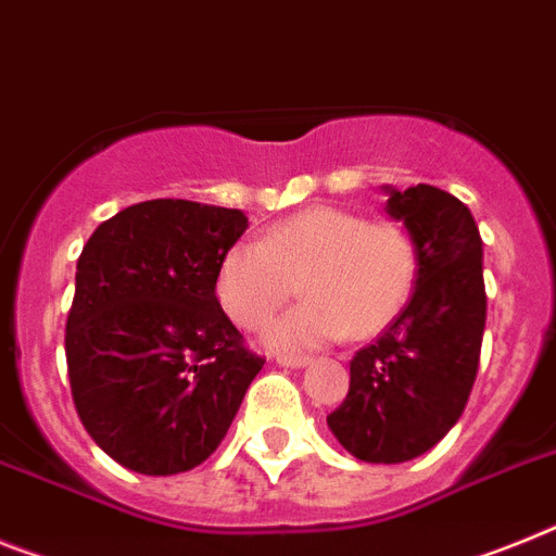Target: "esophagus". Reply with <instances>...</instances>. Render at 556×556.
I'll list each match as a JSON object with an SVG mask.
<instances>
[{
    "label": "esophagus",
    "instance_id": "1",
    "mask_svg": "<svg viewBox=\"0 0 556 556\" xmlns=\"http://www.w3.org/2000/svg\"><path fill=\"white\" fill-rule=\"evenodd\" d=\"M278 363L287 365V368H303V365L312 363V357H306V354H278Z\"/></svg>",
    "mask_w": 556,
    "mask_h": 556
}]
</instances>
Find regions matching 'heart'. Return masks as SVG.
<instances>
[{
	"instance_id": "b5f03b06",
	"label": "heart",
	"mask_w": 556,
	"mask_h": 556,
	"mask_svg": "<svg viewBox=\"0 0 556 556\" xmlns=\"http://www.w3.org/2000/svg\"><path fill=\"white\" fill-rule=\"evenodd\" d=\"M419 275L414 236L393 222L317 205L275 222L261 241L232 244L216 269V298L241 329H261L301 278L303 301L267 329L275 349L337 337L365 340L405 309Z\"/></svg>"
}]
</instances>
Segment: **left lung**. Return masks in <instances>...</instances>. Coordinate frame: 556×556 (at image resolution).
<instances>
[{
	"label": "left lung",
	"mask_w": 556,
	"mask_h": 556,
	"mask_svg": "<svg viewBox=\"0 0 556 556\" xmlns=\"http://www.w3.org/2000/svg\"><path fill=\"white\" fill-rule=\"evenodd\" d=\"M386 211L416 241V289L393 324L354 354L343 405L326 416L337 441L368 464L410 462L462 419L486 324L481 232L469 207L416 185L388 188Z\"/></svg>",
	"instance_id": "obj_1"
}]
</instances>
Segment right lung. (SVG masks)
I'll return each instance as SVG.
<instances>
[{
  "label": "right lung",
  "mask_w": 556,
  "mask_h": 556,
  "mask_svg": "<svg viewBox=\"0 0 556 556\" xmlns=\"http://www.w3.org/2000/svg\"><path fill=\"white\" fill-rule=\"evenodd\" d=\"M247 216L151 199L84 244L66 315V374L80 425L109 458L177 476L225 439L264 357L222 312L216 269Z\"/></svg>",
  "instance_id": "right-lung-1"
}]
</instances>
